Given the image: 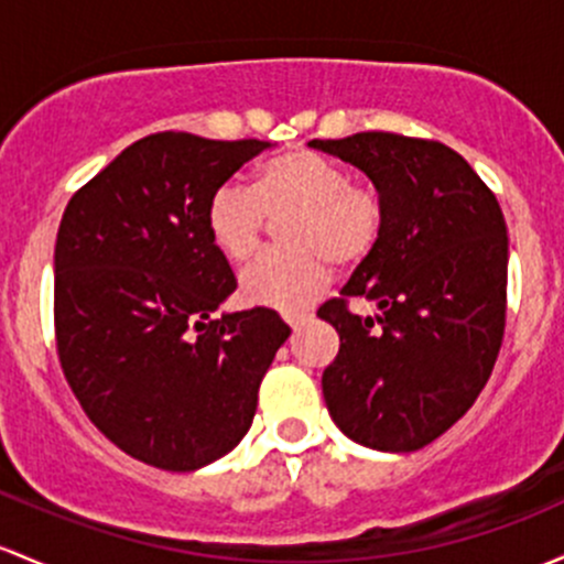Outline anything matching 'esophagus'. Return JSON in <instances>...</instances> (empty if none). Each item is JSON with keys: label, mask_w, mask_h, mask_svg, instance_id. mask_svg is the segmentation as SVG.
Masks as SVG:
<instances>
[{"label": "esophagus", "mask_w": 564, "mask_h": 564, "mask_svg": "<svg viewBox=\"0 0 564 564\" xmlns=\"http://www.w3.org/2000/svg\"><path fill=\"white\" fill-rule=\"evenodd\" d=\"M307 318H311V315H307V313H294V315H286V318H283V321H286V324L292 326V329H300V326L305 324Z\"/></svg>", "instance_id": "1"}]
</instances>
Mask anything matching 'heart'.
Segmentation results:
<instances>
[{
  "mask_svg": "<svg viewBox=\"0 0 564 564\" xmlns=\"http://www.w3.org/2000/svg\"><path fill=\"white\" fill-rule=\"evenodd\" d=\"M268 216H289L281 225L289 251L251 264L240 278V296L249 305L296 313L326 289L329 262L348 270L377 249L386 230V197L337 160L296 147L264 160L251 189L221 184L212 192L208 238L221 257L246 264L262 246Z\"/></svg>",
  "mask_w": 564,
  "mask_h": 564,
  "instance_id": "obj_1",
  "label": "heart"
}]
</instances>
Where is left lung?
I'll list each match as a JSON object with an SVG mask.
<instances>
[{
    "label": "left lung",
    "instance_id": "1",
    "mask_svg": "<svg viewBox=\"0 0 564 564\" xmlns=\"http://www.w3.org/2000/svg\"><path fill=\"white\" fill-rule=\"evenodd\" d=\"M386 197L377 249L318 315L339 352L321 386L339 431L414 453L463 417L490 380L506 329L509 235L495 192L449 147L399 133L315 139ZM352 299L383 313H349Z\"/></svg>",
    "mask_w": 564,
    "mask_h": 564
}]
</instances>
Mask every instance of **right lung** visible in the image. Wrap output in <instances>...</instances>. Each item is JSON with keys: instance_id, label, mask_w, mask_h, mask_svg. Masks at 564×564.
I'll list each match as a JSON object with an SVG mask.
<instances>
[{"instance_id": "right-lung-1", "label": "right lung", "mask_w": 564, "mask_h": 564, "mask_svg": "<svg viewBox=\"0 0 564 564\" xmlns=\"http://www.w3.org/2000/svg\"><path fill=\"white\" fill-rule=\"evenodd\" d=\"M270 141L152 133L72 195L55 238V350L79 406L122 453L195 471L249 431L289 326L235 292L206 230L214 189Z\"/></svg>"}]
</instances>
